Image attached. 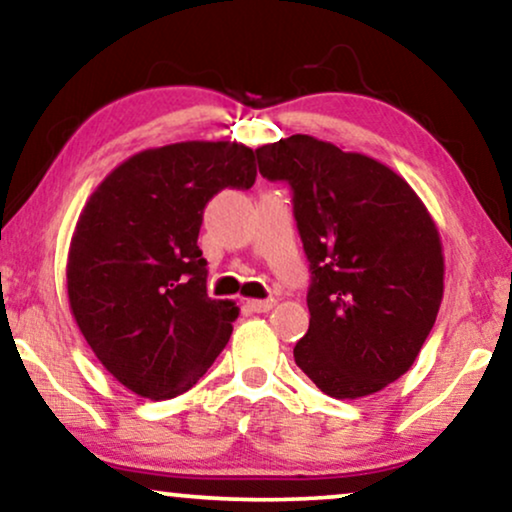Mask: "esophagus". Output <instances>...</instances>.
Returning <instances> with one entry per match:
<instances>
[{
    "label": "esophagus",
    "mask_w": 512,
    "mask_h": 512,
    "mask_svg": "<svg viewBox=\"0 0 512 512\" xmlns=\"http://www.w3.org/2000/svg\"><path fill=\"white\" fill-rule=\"evenodd\" d=\"M274 304L276 300H248V309L255 314H264L269 309H274Z\"/></svg>",
    "instance_id": "esophagus-1"
}]
</instances>
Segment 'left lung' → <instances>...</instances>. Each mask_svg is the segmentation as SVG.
Here are the masks:
<instances>
[{
    "instance_id": "1",
    "label": "left lung",
    "mask_w": 512,
    "mask_h": 512,
    "mask_svg": "<svg viewBox=\"0 0 512 512\" xmlns=\"http://www.w3.org/2000/svg\"><path fill=\"white\" fill-rule=\"evenodd\" d=\"M257 163L293 191L312 271L295 364L335 399L380 392L413 366L442 304V241L428 208L387 165L309 134L257 148Z\"/></svg>"
}]
</instances>
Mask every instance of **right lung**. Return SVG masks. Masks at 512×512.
Listing matches in <instances>:
<instances>
[{
  "label": "right lung",
  "mask_w": 512,
  "mask_h": 512,
  "mask_svg": "<svg viewBox=\"0 0 512 512\" xmlns=\"http://www.w3.org/2000/svg\"><path fill=\"white\" fill-rule=\"evenodd\" d=\"M236 141L148 148L89 196L68 252V300L84 340L118 383L146 399L191 390L231 338L238 307L208 297L198 248L205 205L255 184Z\"/></svg>",
  "instance_id": "right-lung-1"
}]
</instances>
